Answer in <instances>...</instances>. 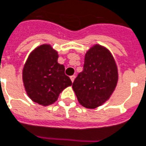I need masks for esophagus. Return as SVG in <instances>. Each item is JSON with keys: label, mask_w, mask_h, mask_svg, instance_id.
Instances as JSON below:
<instances>
[{"label": "esophagus", "mask_w": 146, "mask_h": 146, "mask_svg": "<svg viewBox=\"0 0 146 146\" xmlns=\"http://www.w3.org/2000/svg\"><path fill=\"white\" fill-rule=\"evenodd\" d=\"M70 79H71V82L73 83V82H74V80H75V75H71V77H70Z\"/></svg>", "instance_id": "1"}]
</instances>
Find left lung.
<instances>
[{
	"label": "left lung",
	"instance_id": "1",
	"mask_svg": "<svg viewBox=\"0 0 146 146\" xmlns=\"http://www.w3.org/2000/svg\"><path fill=\"white\" fill-rule=\"evenodd\" d=\"M117 80V64L111 52L94 44L86 52L83 71L76 77L72 88L81 105L94 109L110 98Z\"/></svg>",
	"mask_w": 146,
	"mask_h": 146
}]
</instances>
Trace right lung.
<instances>
[{"instance_id": "1", "label": "right lung", "mask_w": 146, "mask_h": 146, "mask_svg": "<svg viewBox=\"0 0 146 146\" xmlns=\"http://www.w3.org/2000/svg\"><path fill=\"white\" fill-rule=\"evenodd\" d=\"M59 55L50 44L40 45L29 54L22 71L25 91L39 105L49 106L60 94L72 85L65 75V67L58 63Z\"/></svg>"}]
</instances>
